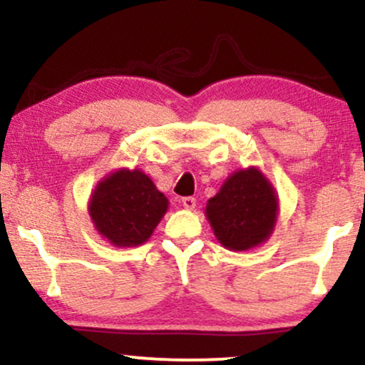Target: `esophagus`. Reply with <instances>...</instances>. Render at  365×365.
Segmentation results:
<instances>
[{
    "label": "esophagus",
    "instance_id": "esophagus-1",
    "mask_svg": "<svg viewBox=\"0 0 365 365\" xmlns=\"http://www.w3.org/2000/svg\"><path fill=\"white\" fill-rule=\"evenodd\" d=\"M182 206L188 209V211H192V209L195 207V199L194 197H183L182 199Z\"/></svg>",
    "mask_w": 365,
    "mask_h": 365
}]
</instances>
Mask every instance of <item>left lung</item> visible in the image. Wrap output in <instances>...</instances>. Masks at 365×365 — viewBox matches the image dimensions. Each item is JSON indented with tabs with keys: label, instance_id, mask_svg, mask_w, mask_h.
Here are the masks:
<instances>
[{
	"label": "left lung",
	"instance_id": "obj_1",
	"mask_svg": "<svg viewBox=\"0 0 365 365\" xmlns=\"http://www.w3.org/2000/svg\"><path fill=\"white\" fill-rule=\"evenodd\" d=\"M206 217L217 242L226 249H254L273 233L278 195L257 168L238 170L207 200Z\"/></svg>",
	"mask_w": 365,
	"mask_h": 365
}]
</instances>
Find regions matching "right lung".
I'll list each match as a JSON object with an SVG mask.
<instances>
[{
  "label": "right lung",
  "mask_w": 365,
  "mask_h": 365,
  "mask_svg": "<svg viewBox=\"0 0 365 365\" xmlns=\"http://www.w3.org/2000/svg\"><path fill=\"white\" fill-rule=\"evenodd\" d=\"M168 199L140 170L121 168L92 192L89 215L99 235L116 247H137L153 235Z\"/></svg>",
  "instance_id": "add662e5"
}]
</instances>
